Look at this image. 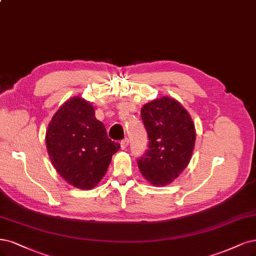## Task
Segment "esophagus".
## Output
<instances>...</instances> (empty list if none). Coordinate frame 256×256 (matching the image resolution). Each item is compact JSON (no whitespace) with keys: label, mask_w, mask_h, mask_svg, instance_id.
<instances>
[{"label":"esophagus","mask_w":256,"mask_h":256,"mask_svg":"<svg viewBox=\"0 0 256 256\" xmlns=\"http://www.w3.org/2000/svg\"><path fill=\"white\" fill-rule=\"evenodd\" d=\"M128 145H129V140H128V138H122V140H120V147H122V149H126Z\"/></svg>","instance_id":"obj_1"}]
</instances>
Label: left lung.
<instances>
[{"instance_id":"obj_1","label":"left lung","mask_w":256,"mask_h":256,"mask_svg":"<svg viewBox=\"0 0 256 256\" xmlns=\"http://www.w3.org/2000/svg\"><path fill=\"white\" fill-rule=\"evenodd\" d=\"M148 136V149L138 158L145 179L154 185H166L190 163L196 131L188 112L170 98H156L140 110Z\"/></svg>"}]
</instances>
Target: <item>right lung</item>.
<instances>
[{
    "label": "right lung",
    "instance_id": "add662e5",
    "mask_svg": "<svg viewBox=\"0 0 256 256\" xmlns=\"http://www.w3.org/2000/svg\"><path fill=\"white\" fill-rule=\"evenodd\" d=\"M46 147L55 170L68 183L90 190L104 176L120 144L110 140L94 108L80 98L68 100L46 131Z\"/></svg>",
    "mask_w": 256,
    "mask_h": 256
}]
</instances>
